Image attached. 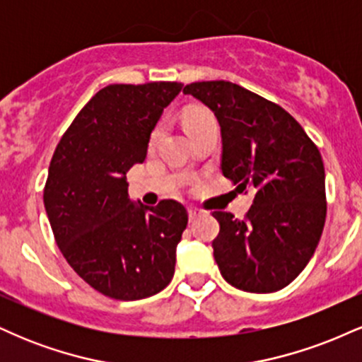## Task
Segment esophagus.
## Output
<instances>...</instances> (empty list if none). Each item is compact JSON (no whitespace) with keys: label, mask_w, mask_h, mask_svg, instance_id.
<instances>
[{"label":"esophagus","mask_w":362,"mask_h":362,"mask_svg":"<svg viewBox=\"0 0 362 362\" xmlns=\"http://www.w3.org/2000/svg\"><path fill=\"white\" fill-rule=\"evenodd\" d=\"M199 216H201V211L195 209V207H189V221L190 223H194Z\"/></svg>","instance_id":"34e87169"}]
</instances>
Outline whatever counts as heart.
Wrapping results in <instances>:
<instances>
[{
  "instance_id": "heart-1",
  "label": "heart",
  "mask_w": 362,
  "mask_h": 362,
  "mask_svg": "<svg viewBox=\"0 0 362 362\" xmlns=\"http://www.w3.org/2000/svg\"><path fill=\"white\" fill-rule=\"evenodd\" d=\"M207 119H211V115L207 114L206 110H201V109L187 110L185 114H184V127H185V131L189 132L190 129L195 127V126H199V124L204 122V120H207ZM160 134H161V124H158V126L151 131V134H149V146H153V144L156 143L158 138H160Z\"/></svg>"
}]
</instances>
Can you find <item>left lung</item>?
I'll list each match as a JSON object with an SVG mask.
<instances>
[{
  "label": "left lung",
  "mask_w": 362,
  "mask_h": 362,
  "mask_svg": "<svg viewBox=\"0 0 362 362\" xmlns=\"http://www.w3.org/2000/svg\"><path fill=\"white\" fill-rule=\"evenodd\" d=\"M214 112L221 127V170L255 192L245 219L216 211L214 260L224 281L247 293H274L313 257L327 216L325 168L318 148L277 103L230 81L184 88Z\"/></svg>",
  "instance_id": "1"
}]
</instances>
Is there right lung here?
<instances>
[{
  "instance_id": "1",
  "label": "right lung",
  "mask_w": 362,
  "mask_h": 362,
  "mask_svg": "<svg viewBox=\"0 0 362 362\" xmlns=\"http://www.w3.org/2000/svg\"><path fill=\"white\" fill-rule=\"evenodd\" d=\"M182 83L109 85L86 103L51 160L44 206L57 247L74 272L114 300L165 289L187 228L180 202H132L126 173L146 158L149 134Z\"/></svg>"
}]
</instances>
